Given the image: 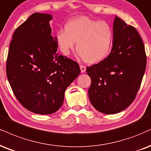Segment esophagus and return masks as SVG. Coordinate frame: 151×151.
I'll use <instances>...</instances> for the list:
<instances>
[{
  "label": "esophagus",
  "mask_w": 151,
  "mask_h": 151,
  "mask_svg": "<svg viewBox=\"0 0 151 151\" xmlns=\"http://www.w3.org/2000/svg\"><path fill=\"white\" fill-rule=\"evenodd\" d=\"M80 70H81V73H84V72H86V68L84 65H80Z\"/></svg>",
  "instance_id": "34e87169"
}]
</instances>
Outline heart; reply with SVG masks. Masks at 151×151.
<instances>
[{
	"label": "heart",
	"mask_w": 151,
	"mask_h": 151,
	"mask_svg": "<svg viewBox=\"0 0 151 151\" xmlns=\"http://www.w3.org/2000/svg\"><path fill=\"white\" fill-rule=\"evenodd\" d=\"M113 31L108 23L81 16L68 22L65 31L56 34L60 51L69 55L76 47L79 57L88 64H96L108 57L113 42Z\"/></svg>",
	"instance_id": "1"
}]
</instances>
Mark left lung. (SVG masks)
Instances as JSON below:
<instances>
[{"instance_id": "8db88e82", "label": "left lung", "mask_w": 151, "mask_h": 151, "mask_svg": "<svg viewBox=\"0 0 151 151\" xmlns=\"http://www.w3.org/2000/svg\"><path fill=\"white\" fill-rule=\"evenodd\" d=\"M110 55L86 68L91 79L88 97L92 105L104 114H116L135 99L146 66L145 47L134 27L115 16Z\"/></svg>"}]
</instances>
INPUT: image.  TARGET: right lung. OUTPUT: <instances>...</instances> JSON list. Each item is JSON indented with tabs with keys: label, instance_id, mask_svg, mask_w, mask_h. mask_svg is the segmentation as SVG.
I'll return each mask as SVG.
<instances>
[{
	"label": "right lung",
	"instance_id": "add662e5",
	"mask_svg": "<svg viewBox=\"0 0 151 151\" xmlns=\"http://www.w3.org/2000/svg\"><path fill=\"white\" fill-rule=\"evenodd\" d=\"M50 14L35 12L14 31L6 63L12 91L23 107L34 113L58 111L65 91L80 74L77 62L60 55L51 35Z\"/></svg>",
	"mask_w": 151,
	"mask_h": 151
}]
</instances>
